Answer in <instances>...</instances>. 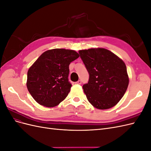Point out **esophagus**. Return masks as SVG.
Masks as SVG:
<instances>
[{
    "mask_svg": "<svg viewBox=\"0 0 151 151\" xmlns=\"http://www.w3.org/2000/svg\"><path fill=\"white\" fill-rule=\"evenodd\" d=\"M81 83H82V82H81V80H79L78 81L76 82V84H81Z\"/></svg>",
    "mask_w": 151,
    "mask_h": 151,
    "instance_id": "obj_1",
    "label": "esophagus"
}]
</instances>
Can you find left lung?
I'll use <instances>...</instances> for the list:
<instances>
[{
	"label": "left lung",
	"mask_w": 151,
	"mask_h": 151,
	"mask_svg": "<svg viewBox=\"0 0 151 151\" xmlns=\"http://www.w3.org/2000/svg\"><path fill=\"white\" fill-rule=\"evenodd\" d=\"M79 53L89 75L88 83L83 86L87 99L99 109L115 106L129 86L124 62L104 48L79 50Z\"/></svg>",
	"instance_id": "1"
}]
</instances>
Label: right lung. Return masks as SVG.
<instances>
[{
    "mask_svg": "<svg viewBox=\"0 0 151 151\" xmlns=\"http://www.w3.org/2000/svg\"><path fill=\"white\" fill-rule=\"evenodd\" d=\"M74 50L56 48L43 53L29 68L27 88L41 105L54 107L64 99L72 86L69 65L79 58Z\"/></svg>",
    "mask_w": 151,
    "mask_h": 151,
    "instance_id": "1",
    "label": "right lung"
}]
</instances>
